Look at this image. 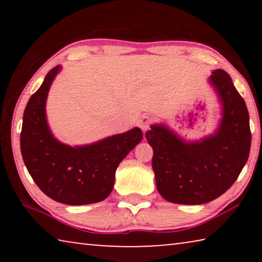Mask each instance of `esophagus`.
<instances>
[{
  "mask_svg": "<svg viewBox=\"0 0 262 262\" xmlns=\"http://www.w3.org/2000/svg\"><path fill=\"white\" fill-rule=\"evenodd\" d=\"M151 121H152V118L150 117V115L145 114L139 120V127L141 128L142 130L145 132L149 128V125H150V122H151Z\"/></svg>",
  "mask_w": 262,
  "mask_h": 262,
  "instance_id": "esophagus-1",
  "label": "esophagus"
}]
</instances>
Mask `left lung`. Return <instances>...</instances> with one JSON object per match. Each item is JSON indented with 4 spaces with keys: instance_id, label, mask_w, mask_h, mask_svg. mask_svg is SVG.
<instances>
[{
    "instance_id": "left-lung-1",
    "label": "left lung",
    "mask_w": 262,
    "mask_h": 262,
    "mask_svg": "<svg viewBox=\"0 0 262 262\" xmlns=\"http://www.w3.org/2000/svg\"><path fill=\"white\" fill-rule=\"evenodd\" d=\"M208 83L222 106L212 134L186 141L164 123L145 133L154 150L152 168L159 194L178 205H203L227 192L241 174L251 149L250 117L231 77L222 69Z\"/></svg>"
}]
</instances>
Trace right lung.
<instances>
[{
    "label": "right lung",
    "instance_id": "1",
    "mask_svg": "<svg viewBox=\"0 0 262 262\" xmlns=\"http://www.w3.org/2000/svg\"><path fill=\"white\" fill-rule=\"evenodd\" d=\"M61 66L51 69L28 101L20 133V151L30 176L47 196L70 206L105 200L112 192L115 171L143 139L139 127L85 145L62 143L52 134L46 100Z\"/></svg>",
    "mask_w": 262,
    "mask_h": 262
}]
</instances>
